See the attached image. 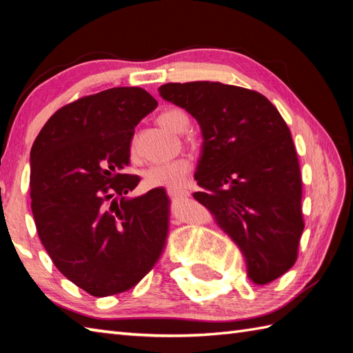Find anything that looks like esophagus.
I'll return each mask as SVG.
<instances>
[{
    "label": "esophagus",
    "instance_id": "esophagus-1",
    "mask_svg": "<svg viewBox=\"0 0 353 353\" xmlns=\"http://www.w3.org/2000/svg\"><path fill=\"white\" fill-rule=\"evenodd\" d=\"M168 196L171 199H183V197H188L190 192L182 188H171L168 190Z\"/></svg>",
    "mask_w": 353,
    "mask_h": 353
}]
</instances>
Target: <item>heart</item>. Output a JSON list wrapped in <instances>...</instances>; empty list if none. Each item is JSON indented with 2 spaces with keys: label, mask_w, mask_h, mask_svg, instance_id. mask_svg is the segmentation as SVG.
Returning <instances> with one entry per match:
<instances>
[{
  "label": "heart",
  "mask_w": 353,
  "mask_h": 353,
  "mask_svg": "<svg viewBox=\"0 0 353 353\" xmlns=\"http://www.w3.org/2000/svg\"><path fill=\"white\" fill-rule=\"evenodd\" d=\"M157 123L172 133H183L190 125L185 112L171 109L157 117ZM192 170L190 157L179 156L176 159L163 163H154L144 171V183L147 188H179Z\"/></svg>",
  "instance_id": "heart-1"
}]
</instances>
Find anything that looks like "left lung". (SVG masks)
<instances>
[{
	"mask_svg": "<svg viewBox=\"0 0 353 353\" xmlns=\"http://www.w3.org/2000/svg\"><path fill=\"white\" fill-rule=\"evenodd\" d=\"M159 94L200 124L194 199L241 249L247 274L265 285L287 273L305 223L301 165L279 110L256 91L219 81L167 83Z\"/></svg>",
	"mask_w": 353,
	"mask_h": 353,
	"instance_id": "1",
	"label": "left lung"
}]
</instances>
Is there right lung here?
I'll return each instance as SVG.
<instances>
[{"label":"right lung","instance_id":"obj_1","mask_svg":"<svg viewBox=\"0 0 353 353\" xmlns=\"http://www.w3.org/2000/svg\"><path fill=\"white\" fill-rule=\"evenodd\" d=\"M157 108L142 88H112L59 109L30 153L37 235L66 279L91 296L133 288L167 244L163 188L129 199L141 179L125 174L134 127Z\"/></svg>","mask_w":353,"mask_h":353}]
</instances>
